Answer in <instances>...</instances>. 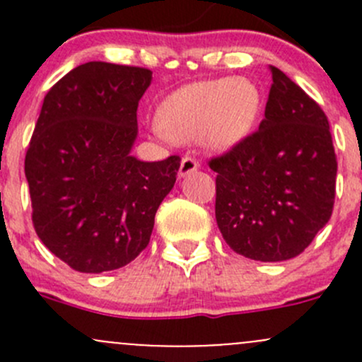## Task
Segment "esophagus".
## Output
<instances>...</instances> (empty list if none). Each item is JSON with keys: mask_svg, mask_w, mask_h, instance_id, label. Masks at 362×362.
<instances>
[{"mask_svg": "<svg viewBox=\"0 0 362 362\" xmlns=\"http://www.w3.org/2000/svg\"><path fill=\"white\" fill-rule=\"evenodd\" d=\"M198 168H199L198 160H196L194 158H189V156H185V158L180 160V168H178V177H180V178L187 177V175L194 173Z\"/></svg>", "mask_w": 362, "mask_h": 362, "instance_id": "1", "label": "esophagus"}]
</instances>
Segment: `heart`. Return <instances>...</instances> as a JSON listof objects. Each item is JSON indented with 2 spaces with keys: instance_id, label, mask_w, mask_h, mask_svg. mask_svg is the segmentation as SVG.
Listing matches in <instances>:
<instances>
[{
  "instance_id": "obj_1",
  "label": "heart",
  "mask_w": 362,
  "mask_h": 362,
  "mask_svg": "<svg viewBox=\"0 0 362 362\" xmlns=\"http://www.w3.org/2000/svg\"><path fill=\"white\" fill-rule=\"evenodd\" d=\"M261 107V90L249 78L224 76L187 83L159 105L156 134L171 141L199 138L210 151H228L252 133Z\"/></svg>"
}]
</instances>
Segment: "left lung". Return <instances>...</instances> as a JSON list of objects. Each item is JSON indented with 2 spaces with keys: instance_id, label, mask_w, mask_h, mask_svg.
<instances>
[{
  "instance_id": "obj_1",
  "label": "left lung",
  "mask_w": 362,
  "mask_h": 362,
  "mask_svg": "<svg viewBox=\"0 0 362 362\" xmlns=\"http://www.w3.org/2000/svg\"><path fill=\"white\" fill-rule=\"evenodd\" d=\"M259 131L211 159L215 218L229 247L262 262L293 259L333 214L337 156L322 108L279 68Z\"/></svg>"
}]
</instances>
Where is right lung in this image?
Wrapping results in <instances>:
<instances>
[{
	"label": "right lung",
	"instance_id": "1",
	"mask_svg": "<svg viewBox=\"0 0 362 362\" xmlns=\"http://www.w3.org/2000/svg\"><path fill=\"white\" fill-rule=\"evenodd\" d=\"M151 82L147 68L90 61L43 100L24 163L33 226L76 272H112L133 261L177 180L178 156L156 163L131 156L138 103Z\"/></svg>",
	"mask_w": 362,
	"mask_h": 362
}]
</instances>
